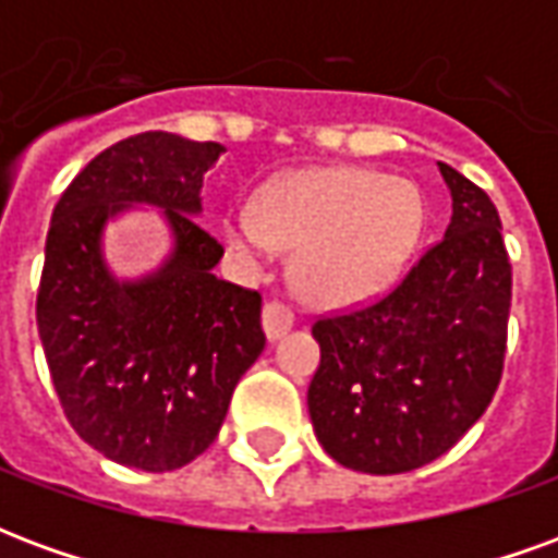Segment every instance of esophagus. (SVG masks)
<instances>
[{
	"mask_svg": "<svg viewBox=\"0 0 558 558\" xmlns=\"http://www.w3.org/2000/svg\"><path fill=\"white\" fill-rule=\"evenodd\" d=\"M292 328V311L287 304L280 302H266L263 304V331L268 340L283 338Z\"/></svg>",
	"mask_w": 558,
	"mask_h": 558,
	"instance_id": "1",
	"label": "esophagus"
}]
</instances>
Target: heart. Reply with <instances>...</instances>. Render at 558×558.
Here are the masks:
<instances>
[{"label":"heart","mask_w":558,"mask_h":558,"mask_svg":"<svg viewBox=\"0 0 558 558\" xmlns=\"http://www.w3.org/2000/svg\"><path fill=\"white\" fill-rule=\"evenodd\" d=\"M223 227L244 259L292 247L290 278L304 302L347 307L398 275L418 239L421 196L374 170H302L280 175L256 203H235Z\"/></svg>","instance_id":"1"}]
</instances>
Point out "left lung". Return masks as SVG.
I'll return each instance as SVG.
<instances>
[{"instance_id":"obj_1","label":"left lung","mask_w":558,"mask_h":558,"mask_svg":"<svg viewBox=\"0 0 558 558\" xmlns=\"http://www.w3.org/2000/svg\"><path fill=\"white\" fill-rule=\"evenodd\" d=\"M451 220L410 275L362 311L314 323L307 410L340 466L410 472L484 415L502 379L511 263L490 196L439 163Z\"/></svg>"}]
</instances>
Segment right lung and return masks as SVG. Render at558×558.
Here are the masks:
<instances>
[{
  "instance_id": "1",
  "label": "right lung",
  "mask_w": 558,
  "mask_h": 558,
  "mask_svg": "<svg viewBox=\"0 0 558 558\" xmlns=\"http://www.w3.org/2000/svg\"><path fill=\"white\" fill-rule=\"evenodd\" d=\"M220 151L167 131L119 140L53 208L35 307L44 355L71 427L122 466L170 472L203 454L266 347L259 292L211 271L223 247L196 220ZM140 202L165 208L173 251L158 272L119 281L102 227Z\"/></svg>"
}]
</instances>
